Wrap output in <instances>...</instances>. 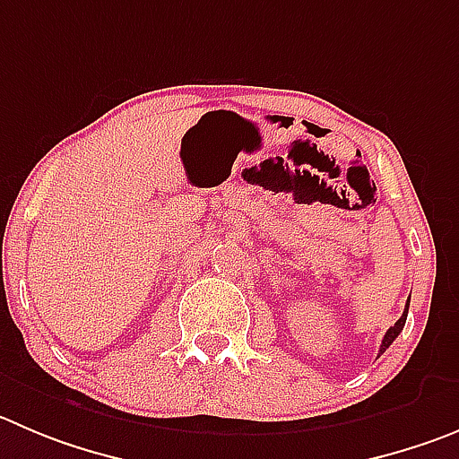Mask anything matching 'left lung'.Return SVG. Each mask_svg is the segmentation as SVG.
I'll list each match as a JSON object with an SVG mask.
<instances>
[{
    "mask_svg": "<svg viewBox=\"0 0 459 459\" xmlns=\"http://www.w3.org/2000/svg\"><path fill=\"white\" fill-rule=\"evenodd\" d=\"M408 307H410V301L405 303V310H403V315H401V319H398L396 324H394V326L389 328L387 333H385V337H383V344H380V353H378V355H383L385 351H387L389 346H392V342L396 340V337H398V333L403 331V326H405V319H408Z\"/></svg>",
    "mask_w": 459,
    "mask_h": 459,
    "instance_id": "left-lung-1",
    "label": "left lung"
}]
</instances>
